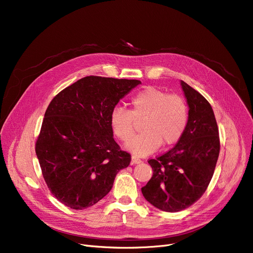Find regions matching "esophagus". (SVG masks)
<instances>
[{"instance_id":"esophagus-1","label":"esophagus","mask_w":253,"mask_h":253,"mask_svg":"<svg viewBox=\"0 0 253 253\" xmlns=\"http://www.w3.org/2000/svg\"><path fill=\"white\" fill-rule=\"evenodd\" d=\"M140 163H141V160H139L138 158H136V157H134V156H132V158H131V164H132V165L140 164Z\"/></svg>"}]
</instances>
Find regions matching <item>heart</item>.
<instances>
[{
    "label": "heart",
    "instance_id": "heart-1",
    "mask_svg": "<svg viewBox=\"0 0 253 253\" xmlns=\"http://www.w3.org/2000/svg\"><path fill=\"white\" fill-rule=\"evenodd\" d=\"M142 133L132 137L125 149L137 157L155 153L161 143L164 147L177 142L189 121L185 101L156 87H148L131 98V111L116 106L110 115V126L120 140L126 141L133 134L135 120L142 119Z\"/></svg>",
    "mask_w": 253,
    "mask_h": 253
}]
</instances>
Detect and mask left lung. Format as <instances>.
Instances as JSON below:
<instances>
[{
	"instance_id": "1",
	"label": "left lung",
	"mask_w": 253,
	"mask_h": 253,
	"mask_svg": "<svg viewBox=\"0 0 253 253\" xmlns=\"http://www.w3.org/2000/svg\"><path fill=\"white\" fill-rule=\"evenodd\" d=\"M189 106L187 128L175 147L151 159L153 176L141 188L145 200L166 212L190 207L205 193L219 155L213 110L200 93L180 81Z\"/></svg>"
}]
</instances>
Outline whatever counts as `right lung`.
Wrapping results in <instances>:
<instances>
[{"label":"right lung","instance_id":"right-lung-1","mask_svg":"<svg viewBox=\"0 0 253 253\" xmlns=\"http://www.w3.org/2000/svg\"><path fill=\"white\" fill-rule=\"evenodd\" d=\"M138 80L89 76L66 87L46 110L36 154L50 192L65 206L85 209L112 190L130 154L113 137L110 115Z\"/></svg>","mask_w":253,"mask_h":253}]
</instances>
